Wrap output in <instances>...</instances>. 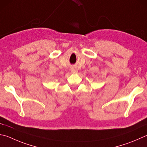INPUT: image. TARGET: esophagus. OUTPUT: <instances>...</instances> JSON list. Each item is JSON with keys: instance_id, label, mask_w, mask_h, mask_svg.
Masks as SVG:
<instances>
[{"instance_id": "1", "label": "esophagus", "mask_w": 147, "mask_h": 147, "mask_svg": "<svg viewBox=\"0 0 147 147\" xmlns=\"http://www.w3.org/2000/svg\"><path fill=\"white\" fill-rule=\"evenodd\" d=\"M71 72L73 73H78V70H77V69L75 67H73L71 69Z\"/></svg>"}]
</instances>
